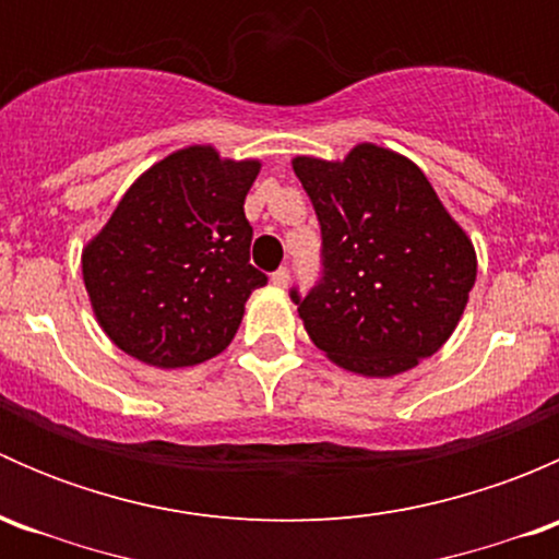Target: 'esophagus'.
I'll list each match as a JSON object with an SVG mask.
<instances>
[{"mask_svg":"<svg viewBox=\"0 0 559 559\" xmlns=\"http://www.w3.org/2000/svg\"><path fill=\"white\" fill-rule=\"evenodd\" d=\"M270 281H273V286H278V289H284V286L289 284V270L278 267L273 275H270Z\"/></svg>","mask_w":559,"mask_h":559,"instance_id":"34e87169","label":"esophagus"}]
</instances>
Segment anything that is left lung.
<instances>
[{
  "label": "left lung",
  "mask_w": 559,
  "mask_h": 559,
  "mask_svg": "<svg viewBox=\"0 0 559 559\" xmlns=\"http://www.w3.org/2000/svg\"><path fill=\"white\" fill-rule=\"evenodd\" d=\"M292 167L321 227L319 284L289 292L316 348L370 379L432 357L465 311L476 251L425 173L373 143Z\"/></svg>",
  "instance_id": "obj_1"
}]
</instances>
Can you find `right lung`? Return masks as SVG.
Returning <instances> with one entry per match:
<instances>
[{"label":"right lung","mask_w":559,"mask_h":559,"mask_svg":"<svg viewBox=\"0 0 559 559\" xmlns=\"http://www.w3.org/2000/svg\"><path fill=\"white\" fill-rule=\"evenodd\" d=\"M259 162L191 145L140 175L83 251L99 326L129 357L189 368L238 332L246 300L267 284L251 264L243 202Z\"/></svg>","instance_id":"obj_1"}]
</instances>
